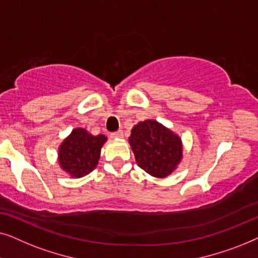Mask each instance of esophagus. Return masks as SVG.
Listing matches in <instances>:
<instances>
[{"label": "esophagus", "mask_w": 258, "mask_h": 258, "mask_svg": "<svg viewBox=\"0 0 258 258\" xmlns=\"http://www.w3.org/2000/svg\"><path fill=\"white\" fill-rule=\"evenodd\" d=\"M110 136H111V139H115V140H117V139H121V137L123 136V133L121 132V130H118V132H116V133H112Z\"/></svg>", "instance_id": "esophagus-1"}]
</instances>
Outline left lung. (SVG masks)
I'll use <instances>...</instances> for the list:
<instances>
[{
    "label": "left lung",
    "instance_id": "left-lung-1",
    "mask_svg": "<svg viewBox=\"0 0 258 258\" xmlns=\"http://www.w3.org/2000/svg\"><path fill=\"white\" fill-rule=\"evenodd\" d=\"M128 141L137 165L154 177L171 175L183 158L181 137L155 119L134 125Z\"/></svg>",
    "mask_w": 258,
    "mask_h": 258
}]
</instances>
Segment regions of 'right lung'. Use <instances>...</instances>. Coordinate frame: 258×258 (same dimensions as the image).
I'll use <instances>...</instances> for the list:
<instances>
[{"label":"right lung","instance_id":"right-lung-1","mask_svg":"<svg viewBox=\"0 0 258 258\" xmlns=\"http://www.w3.org/2000/svg\"><path fill=\"white\" fill-rule=\"evenodd\" d=\"M107 136H94L84 128H75L58 147L59 168L72 178H81L97 167Z\"/></svg>","mask_w":258,"mask_h":258}]
</instances>
